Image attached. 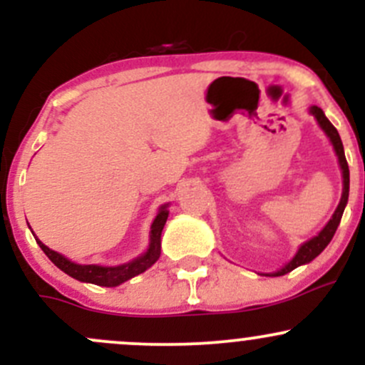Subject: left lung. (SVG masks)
Here are the masks:
<instances>
[{
  "instance_id": "left-lung-1",
  "label": "left lung",
  "mask_w": 365,
  "mask_h": 365,
  "mask_svg": "<svg viewBox=\"0 0 365 365\" xmlns=\"http://www.w3.org/2000/svg\"><path fill=\"white\" fill-rule=\"evenodd\" d=\"M309 111H311L312 116L316 118V121H318L319 127L323 128V132L329 135L330 143H332L334 150H336V155H337V159H339V165H341V171H342V196H341L339 205H337L336 212H334L332 219L327 222V226L323 227V230L319 231V233L316 235L314 238H311V240H307L305 244H302L300 249H298V252L295 254V257H293V259L289 261L288 264H284L281 270L274 272V274H268V275H274V277H279V275L288 274V272L295 270V268L300 267V264L309 263V261L314 259L316 256H319V254L323 252V249H325L327 245L330 244V240H332L334 235H336L337 226H339V222H341L342 212H344L346 203H348L349 169H348V162H346V157H344V148H342V141L339 138V132H337V128L334 127L332 123H330L329 118L325 116V113H323L322 109L316 108V106H312Z\"/></svg>"
}]
</instances>
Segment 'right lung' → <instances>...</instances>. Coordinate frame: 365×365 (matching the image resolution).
<instances>
[{
    "instance_id": "obj_1",
    "label": "right lung",
    "mask_w": 365,
    "mask_h": 365,
    "mask_svg": "<svg viewBox=\"0 0 365 365\" xmlns=\"http://www.w3.org/2000/svg\"><path fill=\"white\" fill-rule=\"evenodd\" d=\"M168 205H162L157 213L155 220L152 224V231H150V245L148 251L143 256L135 257V259L128 261L125 264H118V267H101V264H79L73 263V261L67 259L65 256H61L60 252L53 251L47 245H43L42 242L36 238V244L40 245L46 256L56 264L60 270H63L65 274L70 277L77 279L81 282H90V284L97 286H106V288H113V286H120L121 282L128 281V279L135 277V275L143 274L145 270H148L160 256V235L164 230V224L168 220Z\"/></svg>"
}]
</instances>
